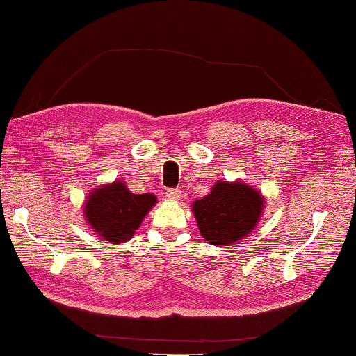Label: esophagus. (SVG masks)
<instances>
[{
	"mask_svg": "<svg viewBox=\"0 0 356 356\" xmlns=\"http://www.w3.org/2000/svg\"><path fill=\"white\" fill-rule=\"evenodd\" d=\"M180 196H182V193H180V190H176V188H168L166 190V198H169V200H179Z\"/></svg>",
	"mask_w": 356,
	"mask_h": 356,
	"instance_id": "esophagus-1",
	"label": "esophagus"
}]
</instances>
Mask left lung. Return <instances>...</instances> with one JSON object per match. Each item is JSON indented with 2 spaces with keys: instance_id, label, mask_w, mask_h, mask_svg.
<instances>
[{
  "instance_id": "8db88e82",
  "label": "left lung",
  "mask_w": 356,
  "mask_h": 356,
  "mask_svg": "<svg viewBox=\"0 0 356 356\" xmlns=\"http://www.w3.org/2000/svg\"><path fill=\"white\" fill-rule=\"evenodd\" d=\"M264 200L258 190L241 180H218L204 198L191 207L201 236L212 245H229L257 227Z\"/></svg>"
}]
</instances>
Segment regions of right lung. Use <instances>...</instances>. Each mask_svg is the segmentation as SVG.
<instances>
[{
	"label": "right lung",
	"instance_id": "add662e5",
	"mask_svg": "<svg viewBox=\"0 0 356 356\" xmlns=\"http://www.w3.org/2000/svg\"><path fill=\"white\" fill-rule=\"evenodd\" d=\"M155 202L152 193L134 195L125 184L115 180L90 193L83 213L95 233L111 244H120L133 238Z\"/></svg>",
	"mask_w": 356,
	"mask_h": 356
}]
</instances>
